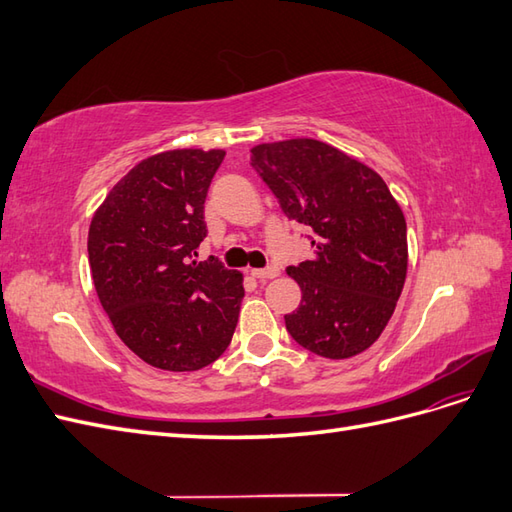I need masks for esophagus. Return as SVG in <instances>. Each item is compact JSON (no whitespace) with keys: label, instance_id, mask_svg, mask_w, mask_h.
<instances>
[{"label":"esophagus","instance_id":"esophagus-1","mask_svg":"<svg viewBox=\"0 0 512 512\" xmlns=\"http://www.w3.org/2000/svg\"><path fill=\"white\" fill-rule=\"evenodd\" d=\"M250 273H252V277H256V280L265 282V280H273V277L280 275V269H277V267H267V269H252Z\"/></svg>","mask_w":512,"mask_h":512}]
</instances>
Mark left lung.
I'll return each mask as SVG.
<instances>
[{
    "instance_id": "1",
    "label": "left lung",
    "mask_w": 512,
    "mask_h": 512,
    "mask_svg": "<svg viewBox=\"0 0 512 512\" xmlns=\"http://www.w3.org/2000/svg\"><path fill=\"white\" fill-rule=\"evenodd\" d=\"M252 166L288 220L312 232L314 258L288 267L301 305L284 316L294 342L350 359L389 324L408 271L406 218L384 179L314 138L252 149Z\"/></svg>"
}]
</instances>
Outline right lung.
Returning <instances> with one entry per match:
<instances>
[{
	"label": "right lung",
	"mask_w": 512,
	"mask_h": 512,
	"mask_svg": "<svg viewBox=\"0 0 512 512\" xmlns=\"http://www.w3.org/2000/svg\"><path fill=\"white\" fill-rule=\"evenodd\" d=\"M224 149H170L121 177L89 224L98 299L138 359L196 371L220 359L235 333L243 275L196 247L207 237L205 198Z\"/></svg>",
	"instance_id": "add662e5"
}]
</instances>
